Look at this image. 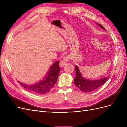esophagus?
<instances>
[{
  "label": "esophagus",
  "instance_id": "obj_1",
  "mask_svg": "<svg viewBox=\"0 0 127 127\" xmlns=\"http://www.w3.org/2000/svg\"><path fill=\"white\" fill-rule=\"evenodd\" d=\"M69 59H70V57H69V55H66L64 57V58L61 60L60 63H59V65L61 67H63V66H64L68 62Z\"/></svg>",
  "mask_w": 127,
  "mask_h": 127
}]
</instances>
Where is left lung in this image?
I'll list each match as a JSON object with an SVG mask.
<instances>
[{"instance_id":"8db88e82","label":"left lung","mask_w":127,"mask_h":127,"mask_svg":"<svg viewBox=\"0 0 127 127\" xmlns=\"http://www.w3.org/2000/svg\"><path fill=\"white\" fill-rule=\"evenodd\" d=\"M97 25L105 30L104 27L101 24H97ZM75 67L76 77L74 80V84L81 91L84 92L89 93L96 90L97 89L105 83L109 77V76H108L101 79H95L90 78L85 76L83 71L80 69L77 65H75Z\"/></svg>"}]
</instances>
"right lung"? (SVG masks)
I'll return each mask as SVG.
<instances>
[{
  "mask_svg": "<svg viewBox=\"0 0 127 127\" xmlns=\"http://www.w3.org/2000/svg\"><path fill=\"white\" fill-rule=\"evenodd\" d=\"M60 61H56L49 69L44 78L33 84L27 85L18 81L26 90L37 95H44L50 92L58 80L60 71Z\"/></svg>",
  "mask_w": 127,
  "mask_h": 127,
  "instance_id": "add662e5",
  "label": "right lung"
}]
</instances>
